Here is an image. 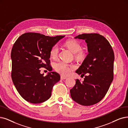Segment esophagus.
<instances>
[{
  "label": "esophagus",
  "mask_w": 128,
  "mask_h": 128,
  "mask_svg": "<svg viewBox=\"0 0 128 128\" xmlns=\"http://www.w3.org/2000/svg\"><path fill=\"white\" fill-rule=\"evenodd\" d=\"M60 79H61V80H65V79H67V77H66V76H61Z\"/></svg>",
  "instance_id": "obj_1"
}]
</instances>
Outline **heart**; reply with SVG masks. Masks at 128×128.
<instances>
[{
    "label": "heart",
    "instance_id": "heart-1",
    "mask_svg": "<svg viewBox=\"0 0 128 128\" xmlns=\"http://www.w3.org/2000/svg\"><path fill=\"white\" fill-rule=\"evenodd\" d=\"M66 46L74 54V57L78 60H84L86 56V52L82 49L81 44L75 40H68L65 42ZM59 53V47L57 44H54L50 50V55L52 58H56ZM74 67L72 64L59 61L54 65L55 70L62 76H68Z\"/></svg>",
    "mask_w": 128,
    "mask_h": 128
}]
</instances>
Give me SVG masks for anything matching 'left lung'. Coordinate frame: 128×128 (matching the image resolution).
Returning a JSON list of instances; mask_svg holds the SVG:
<instances>
[{
  "label": "left lung",
  "instance_id": "8db88e82",
  "mask_svg": "<svg viewBox=\"0 0 128 128\" xmlns=\"http://www.w3.org/2000/svg\"><path fill=\"white\" fill-rule=\"evenodd\" d=\"M74 38L85 40L89 54L76 71L86 74L84 81L76 79L70 94L76 103L91 106L104 98L114 79V52L108 41L98 34H83Z\"/></svg>",
  "mask_w": 128,
  "mask_h": 128
}]
</instances>
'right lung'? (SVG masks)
I'll return each instance as SVG.
<instances>
[{
    "label": "right lung",
    "mask_w": 128,
    "mask_h": 128,
    "mask_svg": "<svg viewBox=\"0 0 128 128\" xmlns=\"http://www.w3.org/2000/svg\"><path fill=\"white\" fill-rule=\"evenodd\" d=\"M64 36H46L27 32L17 39L11 52L12 78L18 93L29 102L40 104L49 99L53 86L60 79L59 74H40V68L52 70L50 50Z\"/></svg>",
    "instance_id": "1"
}]
</instances>
